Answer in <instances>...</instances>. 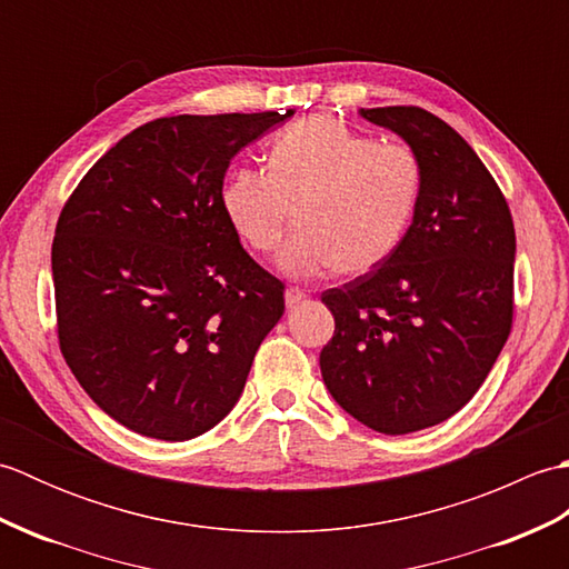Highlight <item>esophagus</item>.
Wrapping results in <instances>:
<instances>
[{"label":"esophagus","instance_id":"34e87169","mask_svg":"<svg viewBox=\"0 0 569 569\" xmlns=\"http://www.w3.org/2000/svg\"><path fill=\"white\" fill-rule=\"evenodd\" d=\"M308 296H306V291H300V288H288L286 291V308L291 310V308H296V306H300L303 303Z\"/></svg>","mask_w":569,"mask_h":569}]
</instances>
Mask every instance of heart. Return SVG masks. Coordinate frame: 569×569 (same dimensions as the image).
Returning <instances> with one entry per match:
<instances>
[{
    "mask_svg": "<svg viewBox=\"0 0 569 569\" xmlns=\"http://www.w3.org/2000/svg\"><path fill=\"white\" fill-rule=\"evenodd\" d=\"M420 186V161L406 143H377L316 114L273 139L269 168L237 166L220 202L234 234L261 253L281 244L296 208L300 227L276 266L308 281L389 261L413 222Z\"/></svg>",
    "mask_w": 569,
    "mask_h": 569,
    "instance_id": "b5f03b06",
    "label": "heart"
}]
</instances>
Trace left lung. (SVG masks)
Instances as JSON below:
<instances>
[{
  "instance_id": "1",
  "label": "left lung",
  "mask_w": 569,
  "mask_h": 569,
  "mask_svg": "<svg viewBox=\"0 0 569 569\" xmlns=\"http://www.w3.org/2000/svg\"><path fill=\"white\" fill-rule=\"evenodd\" d=\"M420 161V200L389 261L322 293L335 335L322 381L349 416L408 435L455 416L509 340L513 220L475 149L420 107L359 110Z\"/></svg>"
}]
</instances>
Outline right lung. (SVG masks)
<instances>
[{
	"mask_svg": "<svg viewBox=\"0 0 569 569\" xmlns=\"http://www.w3.org/2000/svg\"><path fill=\"white\" fill-rule=\"evenodd\" d=\"M291 114L156 119L119 139L60 212V352L119 426L183 442L237 406L283 286L241 249L220 196L229 161Z\"/></svg>",
	"mask_w": 569,
	"mask_h": 569,
	"instance_id": "add662e5",
	"label": "right lung"
}]
</instances>
